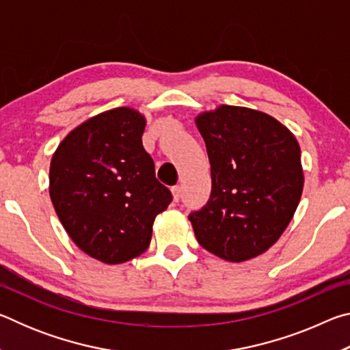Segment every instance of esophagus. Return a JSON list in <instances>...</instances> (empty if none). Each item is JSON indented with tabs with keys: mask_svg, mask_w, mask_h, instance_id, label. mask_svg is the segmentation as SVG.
Wrapping results in <instances>:
<instances>
[{
	"mask_svg": "<svg viewBox=\"0 0 350 350\" xmlns=\"http://www.w3.org/2000/svg\"><path fill=\"white\" fill-rule=\"evenodd\" d=\"M171 193H173V200H174V202H179V199H180V187L179 185L173 187V188H171Z\"/></svg>",
	"mask_w": 350,
	"mask_h": 350,
	"instance_id": "34e87169",
	"label": "esophagus"
}]
</instances>
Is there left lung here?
I'll list each match as a JSON object with an SVG mask.
<instances>
[{
	"instance_id": "obj_1",
	"label": "left lung",
	"mask_w": 350,
	"mask_h": 350,
	"mask_svg": "<svg viewBox=\"0 0 350 350\" xmlns=\"http://www.w3.org/2000/svg\"><path fill=\"white\" fill-rule=\"evenodd\" d=\"M211 165V194L188 216L200 245L230 262L281 238L304 187L295 135L265 112L221 105L196 117Z\"/></svg>"
}]
</instances>
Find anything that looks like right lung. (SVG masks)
<instances>
[{
  "label": "right lung",
  "mask_w": 350,
  "mask_h": 350,
  "mask_svg": "<svg viewBox=\"0 0 350 350\" xmlns=\"http://www.w3.org/2000/svg\"><path fill=\"white\" fill-rule=\"evenodd\" d=\"M145 125L133 108L105 111L72 129L52 156L57 216L75 245L100 262L122 264L144 253L154 219L173 200L142 145Z\"/></svg>",
  "instance_id": "add662e5"
}]
</instances>
